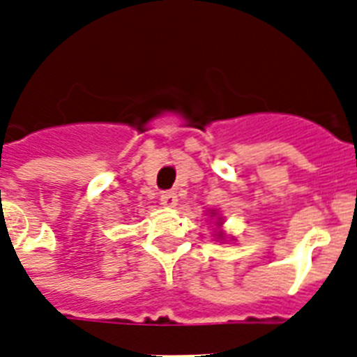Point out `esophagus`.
Returning a JSON list of instances; mask_svg holds the SVG:
<instances>
[{"label": "esophagus", "mask_w": 357, "mask_h": 357, "mask_svg": "<svg viewBox=\"0 0 357 357\" xmlns=\"http://www.w3.org/2000/svg\"><path fill=\"white\" fill-rule=\"evenodd\" d=\"M160 201H162V204L165 208H174L176 204H178V195H176L174 192H163Z\"/></svg>", "instance_id": "1"}]
</instances>
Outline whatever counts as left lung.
Here are the masks:
<instances>
[{
  "instance_id": "obj_1",
  "label": "left lung",
  "mask_w": 357,
  "mask_h": 357,
  "mask_svg": "<svg viewBox=\"0 0 357 357\" xmlns=\"http://www.w3.org/2000/svg\"><path fill=\"white\" fill-rule=\"evenodd\" d=\"M211 213H213V215H215V210H213V211H211ZM213 215H211V217H213ZM218 226H220V222H218ZM218 236H222V234H218Z\"/></svg>"
}]
</instances>
